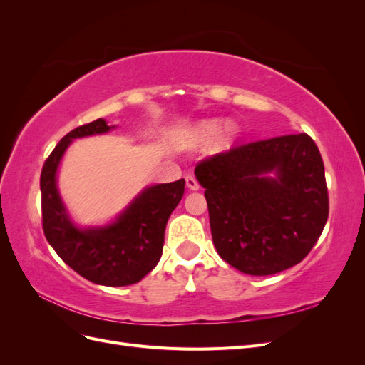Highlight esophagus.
Segmentation results:
<instances>
[{
    "instance_id": "esophagus-1",
    "label": "esophagus",
    "mask_w": 365,
    "mask_h": 365,
    "mask_svg": "<svg viewBox=\"0 0 365 365\" xmlns=\"http://www.w3.org/2000/svg\"><path fill=\"white\" fill-rule=\"evenodd\" d=\"M185 184H187V187H189L190 190H200V182H197L195 176H192V175L185 176Z\"/></svg>"
}]
</instances>
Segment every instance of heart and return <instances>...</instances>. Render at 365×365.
<instances>
[{
  "label": "heart",
  "instance_id": "1",
  "mask_svg": "<svg viewBox=\"0 0 365 365\" xmlns=\"http://www.w3.org/2000/svg\"><path fill=\"white\" fill-rule=\"evenodd\" d=\"M222 124V120L219 118L202 120L185 135V140L190 145H204V143H210L216 138V146L219 149H225L239 137L240 126L236 121H227L224 127Z\"/></svg>",
  "mask_w": 365,
  "mask_h": 365
}]
</instances>
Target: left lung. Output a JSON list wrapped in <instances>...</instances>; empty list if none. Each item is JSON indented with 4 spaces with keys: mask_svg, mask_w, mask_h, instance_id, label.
I'll return each mask as SVG.
<instances>
[{
    "mask_svg": "<svg viewBox=\"0 0 365 365\" xmlns=\"http://www.w3.org/2000/svg\"><path fill=\"white\" fill-rule=\"evenodd\" d=\"M219 256L250 275L300 263L326 225L324 164L314 140L291 134L236 146L196 165Z\"/></svg>",
    "mask_w": 365,
    "mask_h": 365,
    "instance_id": "left-lung-1",
    "label": "left lung"
}]
</instances>
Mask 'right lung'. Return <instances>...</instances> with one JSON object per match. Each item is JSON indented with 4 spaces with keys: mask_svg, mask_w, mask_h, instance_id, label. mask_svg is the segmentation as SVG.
Instances as JSON below:
<instances>
[{
    "mask_svg": "<svg viewBox=\"0 0 365 365\" xmlns=\"http://www.w3.org/2000/svg\"><path fill=\"white\" fill-rule=\"evenodd\" d=\"M105 118L68 132L43 163L41 173L42 228L48 244L71 269L103 286L140 282L161 259L168 220L184 195V180L145 187L113 222L98 227L74 224L58 189L63 153L76 138L106 134Z\"/></svg>",
    "mask_w": 365,
    "mask_h": 365,
    "instance_id": "right-lung-1",
    "label": "right lung"
}]
</instances>
